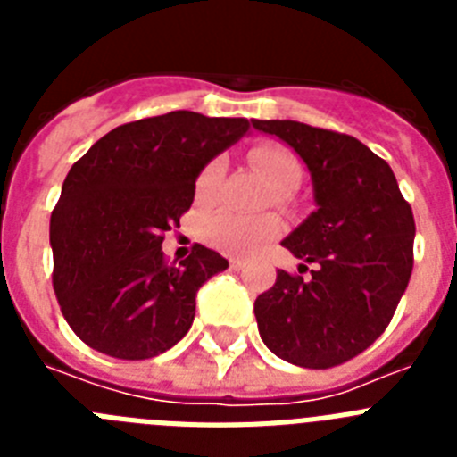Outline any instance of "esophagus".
<instances>
[{
    "instance_id": "1",
    "label": "esophagus",
    "mask_w": 457,
    "mask_h": 457,
    "mask_svg": "<svg viewBox=\"0 0 457 457\" xmlns=\"http://www.w3.org/2000/svg\"><path fill=\"white\" fill-rule=\"evenodd\" d=\"M228 265H231V270H242L245 268V261H240V258H231V261H228Z\"/></svg>"
}]
</instances>
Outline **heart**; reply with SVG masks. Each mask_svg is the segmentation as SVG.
<instances>
[{
  "label": "heart",
  "mask_w": 457,
  "mask_h": 457,
  "mask_svg": "<svg viewBox=\"0 0 457 457\" xmlns=\"http://www.w3.org/2000/svg\"><path fill=\"white\" fill-rule=\"evenodd\" d=\"M249 160L265 183L277 194H290L302 180V164L293 151L278 144H258L249 151ZM221 176H224V160H210L196 176L194 196L199 204H208L217 192ZM281 233V220L272 212L265 215H237L231 210L210 212L201 226V236L210 247L220 249L233 256H249L258 252L265 242L274 240Z\"/></svg>",
  "instance_id": "1"
}]
</instances>
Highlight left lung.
<instances>
[{"label": "left lung", "instance_id": "8db88e82", "mask_svg": "<svg viewBox=\"0 0 457 457\" xmlns=\"http://www.w3.org/2000/svg\"><path fill=\"white\" fill-rule=\"evenodd\" d=\"M252 123L309 169L316 210L281 245L318 263L309 281L278 270L253 302L258 334L288 364H343L385 332L410 284L411 208L389 164L354 137L297 120Z\"/></svg>", "mask_w": 457, "mask_h": 457}]
</instances>
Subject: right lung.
Segmentation results:
<instances>
[{
    "instance_id": "add662e5",
    "label": "right lung",
    "mask_w": 457,
    "mask_h": 457,
    "mask_svg": "<svg viewBox=\"0 0 457 457\" xmlns=\"http://www.w3.org/2000/svg\"><path fill=\"white\" fill-rule=\"evenodd\" d=\"M247 132L245 119L169 112L119 125L72 164L50 245L56 300L87 345L151 359L189 332L196 293L228 261L196 245L169 265L162 233L192 205L201 169Z\"/></svg>"
}]
</instances>
